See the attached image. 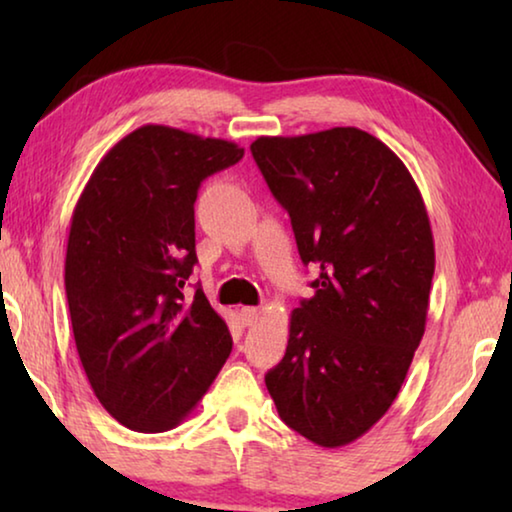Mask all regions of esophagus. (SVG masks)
Instances as JSON below:
<instances>
[{"mask_svg":"<svg viewBox=\"0 0 512 512\" xmlns=\"http://www.w3.org/2000/svg\"><path fill=\"white\" fill-rule=\"evenodd\" d=\"M239 316H241V323H244V325H253L257 316H259V309L257 307H241Z\"/></svg>","mask_w":512,"mask_h":512,"instance_id":"34e87169","label":"esophagus"}]
</instances>
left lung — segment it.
Wrapping results in <instances>:
<instances>
[{"instance_id":"left-lung-1","label":"left lung","mask_w":512,"mask_h":512,"mask_svg":"<svg viewBox=\"0 0 512 512\" xmlns=\"http://www.w3.org/2000/svg\"><path fill=\"white\" fill-rule=\"evenodd\" d=\"M250 151L302 262L320 268L266 388L300 436L350 445L391 409L422 341L436 268L427 207L404 162L361 128L257 137Z\"/></svg>"}]
</instances>
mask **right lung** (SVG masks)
Masks as SVG:
<instances>
[{
  "label": "right lung",
  "instance_id": "1",
  "mask_svg": "<svg viewBox=\"0 0 512 512\" xmlns=\"http://www.w3.org/2000/svg\"><path fill=\"white\" fill-rule=\"evenodd\" d=\"M244 158L235 142L146 124L112 146L76 201L65 291L76 350L112 418L169 431L196 409L230 357L232 336L203 289L194 203L212 173Z\"/></svg>",
  "mask_w": 512,
  "mask_h": 512
}]
</instances>
